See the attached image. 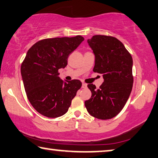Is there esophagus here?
Wrapping results in <instances>:
<instances>
[{"label":"esophagus","instance_id":"1","mask_svg":"<svg viewBox=\"0 0 158 158\" xmlns=\"http://www.w3.org/2000/svg\"><path fill=\"white\" fill-rule=\"evenodd\" d=\"M81 87L83 89H86L87 88V84H82V86H81Z\"/></svg>","mask_w":158,"mask_h":158}]
</instances>
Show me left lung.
Instances as JSON below:
<instances>
[{"mask_svg":"<svg viewBox=\"0 0 158 158\" xmlns=\"http://www.w3.org/2000/svg\"><path fill=\"white\" fill-rule=\"evenodd\" d=\"M95 55L94 72L102 75L103 83L99 89L88 84L91 97L85 106L91 116L110 119L123 109L133 86V60L124 44L114 37L95 35L88 39Z\"/></svg>","mask_w":158,"mask_h":158,"instance_id":"8db88e82","label":"left lung"}]
</instances>
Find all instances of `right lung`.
<instances>
[{"mask_svg":"<svg viewBox=\"0 0 158 158\" xmlns=\"http://www.w3.org/2000/svg\"><path fill=\"white\" fill-rule=\"evenodd\" d=\"M84 40L81 36L46 39L27 51L21 74L27 96L39 113L56 118L68 111L82 84L77 79L64 81L58 69L67 66L69 54Z\"/></svg>","mask_w":158,"mask_h":158,"instance_id":"add662e5","label":"right lung"}]
</instances>
